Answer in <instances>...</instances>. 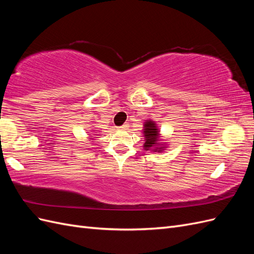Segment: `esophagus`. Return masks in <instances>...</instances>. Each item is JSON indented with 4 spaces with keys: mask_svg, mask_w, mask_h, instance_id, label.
<instances>
[{
    "mask_svg": "<svg viewBox=\"0 0 254 254\" xmlns=\"http://www.w3.org/2000/svg\"><path fill=\"white\" fill-rule=\"evenodd\" d=\"M121 130H126L127 128H128V125L127 124H124V125H122L121 127H119Z\"/></svg>",
    "mask_w": 254,
    "mask_h": 254,
    "instance_id": "34e87169",
    "label": "esophagus"
}]
</instances>
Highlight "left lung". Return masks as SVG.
I'll use <instances>...</instances> for the list:
<instances>
[{"label":"left lung","instance_id":"left-lung-1","mask_svg":"<svg viewBox=\"0 0 254 254\" xmlns=\"http://www.w3.org/2000/svg\"><path fill=\"white\" fill-rule=\"evenodd\" d=\"M144 149L161 152L165 148V143L160 141V131L157 124L153 121L149 120L144 123Z\"/></svg>","mask_w":254,"mask_h":254}]
</instances>
